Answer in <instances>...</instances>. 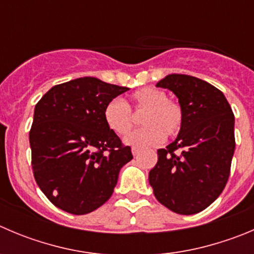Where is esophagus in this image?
I'll return each mask as SVG.
<instances>
[{"mask_svg":"<svg viewBox=\"0 0 254 254\" xmlns=\"http://www.w3.org/2000/svg\"><path fill=\"white\" fill-rule=\"evenodd\" d=\"M132 154H133V156H137V154H138V152H139V148L138 147H132Z\"/></svg>","mask_w":254,"mask_h":254,"instance_id":"1","label":"esophagus"}]
</instances>
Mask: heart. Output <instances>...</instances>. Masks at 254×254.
Returning a JSON list of instances; mask_svg holds the SVG:
<instances>
[{
	"label": "heart",
	"instance_id": "b5f03b06",
	"mask_svg": "<svg viewBox=\"0 0 254 254\" xmlns=\"http://www.w3.org/2000/svg\"><path fill=\"white\" fill-rule=\"evenodd\" d=\"M134 115L141 116L142 127L125 138L127 144L146 147L158 144L163 136L170 138L181 131L183 110L178 102L168 100L166 92L153 87H144L131 96V105L115 98L106 105L103 117L108 128L117 136H126L134 125Z\"/></svg>",
	"mask_w": 254,
	"mask_h": 254
}]
</instances>
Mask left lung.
<instances>
[{
    "instance_id": "obj_1",
    "label": "left lung",
    "mask_w": 254,
    "mask_h": 254,
    "mask_svg": "<svg viewBox=\"0 0 254 254\" xmlns=\"http://www.w3.org/2000/svg\"><path fill=\"white\" fill-rule=\"evenodd\" d=\"M157 87L172 91L183 110L177 138L157 151L149 185L157 201L178 214H194L226 187L234 153V115L223 93L187 74H168Z\"/></svg>"
}]
</instances>
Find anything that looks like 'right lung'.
Wrapping results in <instances>:
<instances>
[{
  "label": "right lung",
  "instance_id": "obj_1",
  "mask_svg": "<svg viewBox=\"0 0 254 254\" xmlns=\"http://www.w3.org/2000/svg\"><path fill=\"white\" fill-rule=\"evenodd\" d=\"M129 88L81 77L53 86L35 107L30 146L35 180L62 211L86 214L110 199L131 147L107 127L106 105Z\"/></svg>",
  "mask_w": 254,
  "mask_h": 254
}]
</instances>
